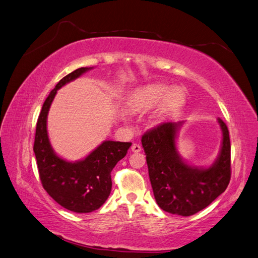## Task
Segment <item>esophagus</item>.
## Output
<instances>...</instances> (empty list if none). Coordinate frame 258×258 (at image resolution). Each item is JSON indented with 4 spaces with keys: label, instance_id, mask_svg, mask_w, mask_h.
I'll use <instances>...</instances> for the list:
<instances>
[{
    "label": "esophagus",
    "instance_id": "obj_1",
    "mask_svg": "<svg viewBox=\"0 0 258 258\" xmlns=\"http://www.w3.org/2000/svg\"><path fill=\"white\" fill-rule=\"evenodd\" d=\"M131 149H132V151H133V152H139V151L142 150V147L139 146L138 144H133V146H132Z\"/></svg>",
    "mask_w": 258,
    "mask_h": 258
}]
</instances>
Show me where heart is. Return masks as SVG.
<instances>
[{
    "label": "heart",
    "mask_w": 258,
    "mask_h": 258,
    "mask_svg": "<svg viewBox=\"0 0 258 258\" xmlns=\"http://www.w3.org/2000/svg\"><path fill=\"white\" fill-rule=\"evenodd\" d=\"M161 102L162 114H173L178 111L185 102V93L180 88L171 91L167 85L152 83L138 88L127 99V104L133 110H146L153 108Z\"/></svg>",
    "instance_id": "obj_1"
}]
</instances>
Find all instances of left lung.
<instances>
[{"instance_id":"obj_1","label":"left lung","mask_w":258,"mask_h":258,"mask_svg":"<svg viewBox=\"0 0 258 258\" xmlns=\"http://www.w3.org/2000/svg\"><path fill=\"white\" fill-rule=\"evenodd\" d=\"M182 123L158 125L143 135L142 145L159 207L171 214L190 216L207 208L229 185L231 147L227 125L218 119L223 132L218 158L210 167L191 166L176 148V138Z\"/></svg>"}]
</instances>
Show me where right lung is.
<instances>
[{"instance_id": "obj_1", "label": "right lung", "mask_w": 258, "mask_h": 258, "mask_svg": "<svg viewBox=\"0 0 258 258\" xmlns=\"http://www.w3.org/2000/svg\"><path fill=\"white\" fill-rule=\"evenodd\" d=\"M92 68H79L62 78L49 93L36 123L33 151L43 188L62 208L76 213L98 210L111 192V172L132 143L105 141L77 162L58 157L47 134V114L57 91Z\"/></svg>"}]
</instances>
